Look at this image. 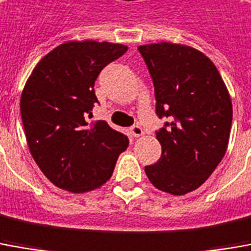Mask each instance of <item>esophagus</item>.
I'll return each instance as SVG.
<instances>
[{
	"instance_id": "obj_1",
	"label": "esophagus",
	"mask_w": 251,
	"mask_h": 251,
	"mask_svg": "<svg viewBox=\"0 0 251 251\" xmlns=\"http://www.w3.org/2000/svg\"><path fill=\"white\" fill-rule=\"evenodd\" d=\"M129 132H131V135L135 136V138L143 135V129L141 126H132V127L129 128Z\"/></svg>"
}]
</instances>
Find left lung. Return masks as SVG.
<instances>
[{"instance_id": "8db88e82", "label": "left lung", "mask_w": 251, "mask_h": 251, "mask_svg": "<svg viewBox=\"0 0 251 251\" xmlns=\"http://www.w3.org/2000/svg\"><path fill=\"white\" fill-rule=\"evenodd\" d=\"M153 79L157 116L169 117L155 135L160 160L145 167L151 184L172 195L202 186L227 151L232 103L216 65L179 43L138 48Z\"/></svg>"}]
</instances>
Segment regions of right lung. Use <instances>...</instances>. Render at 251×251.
Segmentation results:
<instances>
[{"instance_id": "obj_1", "label": "right lung", "mask_w": 251, "mask_h": 251, "mask_svg": "<svg viewBox=\"0 0 251 251\" xmlns=\"http://www.w3.org/2000/svg\"><path fill=\"white\" fill-rule=\"evenodd\" d=\"M120 43L72 41L43 57L20 98V112L31 155L54 186L86 193L113 174L128 138L108 123L87 119L98 100L94 83L109 63L127 51Z\"/></svg>"}]
</instances>
